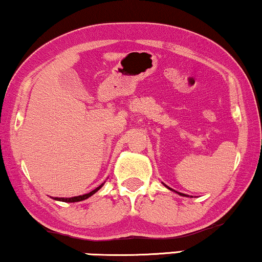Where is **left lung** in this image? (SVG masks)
<instances>
[{
  "mask_svg": "<svg viewBox=\"0 0 262 262\" xmlns=\"http://www.w3.org/2000/svg\"><path fill=\"white\" fill-rule=\"evenodd\" d=\"M170 189V188H169ZM179 194H181V195H185V194H182V193H179Z\"/></svg>",
  "mask_w": 262,
  "mask_h": 262,
  "instance_id": "8db88e82",
  "label": "left lung"
}]
</instances>
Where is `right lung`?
<instances>
[{
  "instance_id": "right-lung-1",
  "label": "right lung",
  "mask_w": 262,
  "mask_h": 262,
  "mask_svg": "<svg viewBox=\"0 0 262 262\" xmlns=\"http://www.w3.org/2000/svg\"><path fill=\"white\" fill-rule=\"evenodd\" d=\"M103 185H101L99 187H97L96 189H93L92 192L87 193V194H82V195H79V196H73V198H56V200H60V202H66V203H75V202H81V200H85L89 198V196H91L92 194H95V193L101 188Z\"/></svg>"
}]
</instances>
